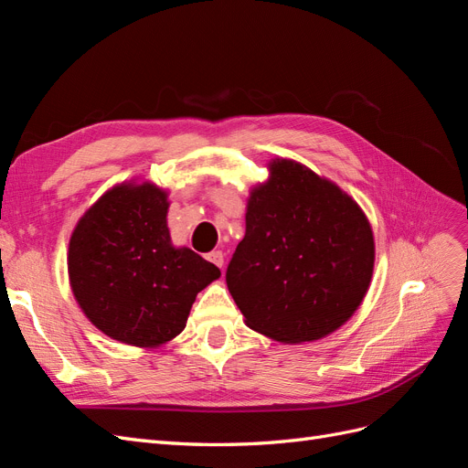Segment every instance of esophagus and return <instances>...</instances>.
Returning a JSON list of instances; mask_svg holds the SVG:
<instances>
[{
    "mask_svg": "<svg viewBox=\"0 0 468 468\" xmlns=\"http://www.w3.org/2000/svg\"><path fill=\"white\" fill-rule=\"evenodd\" d=\"M207 260L210 261V263H215L217 267H222L224 265V256H222V251H210V253H207Z\"/></svg>",
    "mask_w": 468,
    "mask_h": 468,
    "instance_id": "34e87169",
    "label": "esophagus"
}]
</instances>
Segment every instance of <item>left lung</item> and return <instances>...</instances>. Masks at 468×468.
Segmentation results:
<instances>
[{"mask_svg":"<svg viewBox=\"0 0 468 468\" xmlns=\"http://www.w3.org/2000/svg\"><path fill=\"white\" fill-rule=\"evenodd\" d=\"M267 169L250 189L226 285L253 332L316 342L342 328L369 291L373 229L353 197L310 167L275 158Z\"/></svg>","mask_w":468,"mask_h":468,"instance_id":"obj_1","label":"left lung"}]
</instances>
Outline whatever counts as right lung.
Instances as JSON below:
<instances>
[{"mask_svg": "<svg viewBox=\"0 0 468 468\" xmlns=\"http://www.w3.org/2000/svg\"><path fill=\"white\" fill-rule=\"evenodd\" d=\"M167 189L122 181L83 212L68 246V277L81 313L111 339L155 349L186 328L197 292L220 269L167 229Z\"/></svg>", "mask_w": 468, "mask_h": 468, "instance_id": "right-lung-1", "label": "right lung"}]
</instances>
